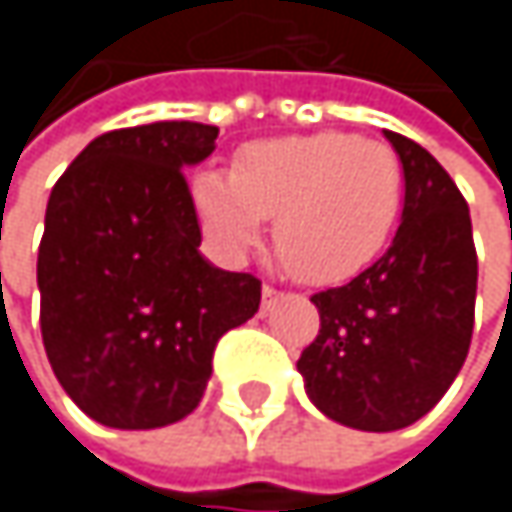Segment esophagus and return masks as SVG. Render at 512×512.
Masks as SVG:
<instances>
[{
    "label": "esophagus",
    "instance_id": "esophagus-1",
    "mask_svg": "<svg viewBox=\"0 0 512 512\" xmlns=\"http://www.w3.org/2000/svg\"><path fill=\"white\" fill-rule=\"evenodd\" d=\"M278 296H281V290H275L272 284H263V305H266V308H269Z\"/></svg>",
    "mask_w": 512,
    "mask_h": 512
}]
</instances>
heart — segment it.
I'll return each mask as SVG.
<instances>
[{
  "mask_svg": "<svg viewBox=\"0 0 512 512\" xmlns=\"http://www.w3.org/2000/svg\"><path fill=\"white\" fill-rule=\"evenodd\" d=\"M192 207L228 260L252 252L275 216L281 260L308 281H332L388 243L403 207V165L388 145L338 130L269 139L246 145L234 171H198Z\"/></svg>",
  "mask_w": 512,
  "mask_h": 512,
  "instance_id": "heart-1",
  "label": "heart"
}]
</instances>
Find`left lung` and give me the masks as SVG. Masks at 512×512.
Listing matches in <instances>:
<instances>
[{
	"label": "left lung",
	"mask_w": 512,
	"mask_h": 512,
	"mask_svg": "<svg viewBox=\"0 0 512 512\" xmlns=\"http://www.w3.org/2000/svg\"><path fill=\"white\" fill-rule=\"evenodd\" d=\"M403 162V219L388 252L350 284L311 296L320 332L296 361L332 421L391 433L424 418L468 356L477 252L468 204L418 142L385 130Z\"/></svg>",
	"instance_id": "left-lung-1"
}]
</instances>
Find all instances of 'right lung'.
<instances>
[{
    "mask_svg": "<svg viewBox=\"0 0 512 512\" xmlns=\"http://www.w3.org/2000/svg\"><path fill=\"white\" fill-rule=\"evenodd\" d=\"M219 127L156 121L97 136L52 186L38 249L55 379L97 424L154 430L204 397L219 338L255 317L260 278L210 266L186 165Z\"/></svg>",
    "mask_w": 512,
    "mask_h": 512,
    "instance_id": "right-lung-1",
    "label": "right lung"
}]
</instances>
